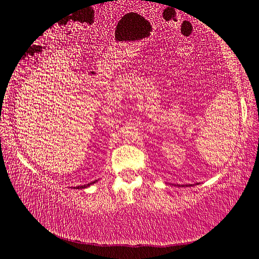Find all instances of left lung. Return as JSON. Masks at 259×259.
Instances as JSON below:
<instances>
[{"label":"left lung","mask_w":259,"mask_h":259,"mask_svg":"<svg viewBox=\"0 0 259 259\" xmlns=\"http://www.w3.org/2000/svg\"><path fill=\"white\" fill-rule=\"evenodd\" d=\"M196 185H198V183H196ZM176 186H180V185H176ZM182 187H185V185H181ZM187 187H190V186H194V185H186Z\"/></svg>","instance_id":"8db88e82"}]
</instances>
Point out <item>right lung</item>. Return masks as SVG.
<instances>
[{"label": "right lung", "instance_id": "add662e5", "mask_svg": "<svg viewBox=\"0 0 259 259\" xmlns=\"http://www.w3.org/2000/svg\"><path fill=\"white\" fill-rule=\"evenodd\" d=\"M98 180H95V181H92V182H89V183H87V185H83V186H77V187H73L74 189H84V188H88V187H91L92 185H94V183H96Z\"/></svg>", "mask_w": 259, "mask_h": 259}]
</instances>
